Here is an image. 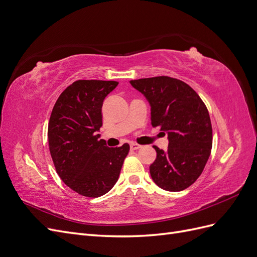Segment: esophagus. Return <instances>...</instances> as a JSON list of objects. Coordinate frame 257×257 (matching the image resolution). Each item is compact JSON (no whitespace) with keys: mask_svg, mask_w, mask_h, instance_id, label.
Segmentation results:
<instances>
[{"mask_svg":"<svg viewBox=\"0 0 257 257\" xmlns=\"http://www.w3.org/2000/svg\"><path fill=\"white\" fill-rule=\"evenodd\" d=\"M139 148H142L141 145H138V144H131V149H132V150H137V149H139Z\"/></svg>","mask_w":257,"mask_h":257,"instance_id":"obj_1","label":"esophagus"}]
</instances>
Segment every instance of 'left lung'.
Returning a JSON list of instances; mask_svg holds the SVG:
<instances>
[{
	"instance_id": "1",
	"label": "left lung",
	"mask_w": 257,
	"mask_h": 257,
	"mask_svg": "<svg viewBox=\"0 0 257 257\" xmlns=\"http://www.w3.org/2000/svg\"><path fill=\"white\" fill-rule=\"evenodd\" d=\"M151 106L152 126L168 135V149L157 146L150 165L154 183L169 192L189 188L203 173L212 148V126L206 105L189 84L167 76L131 80Z\"/></svg>"
}]
</instances>
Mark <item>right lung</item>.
Listing matches in <instances>:
<instances>
[{
    "instance_id": "obj_1",
    "label": "right lung",
    "mask_w": 257,
    "mask_h": 257,
    "mask_svg": "<svg viewBox=\"0 0 257 257\" xmlns=\"http://www.w3.org/2000/svg\"><path fill=\"white\" fill-rule=\"evenodd\" d=\"M118 83L77 80L61 93L50 115L48 143L54 167L62 181L82 196L109 192L130 151L128 144L107 147L97 134L104 99Z\"/></svg>"
}]
</instances>
